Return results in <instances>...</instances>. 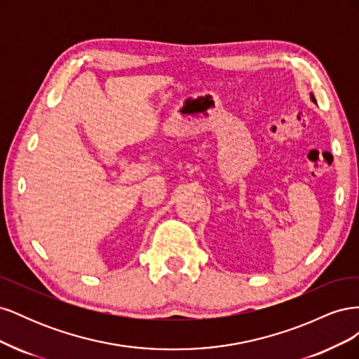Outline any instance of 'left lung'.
I'll list each match as a JSON object with an SVG mask.
<instances>
[{"label": "left lung", "instance_id": "8db88e82", "mask_svg": "<svg viewBox=\"0 0 359 359\" xmlns=\"http://www.w3.org/2000/svg\"><path fill=\"white\" fill-rule=\"evenodd\" d=\"M310 97H311V100H313L314 103H316V99H314V95H313V94H310Z\"/></svg>", "mask_w": 359, "mask_h": 359}]
</instances>
